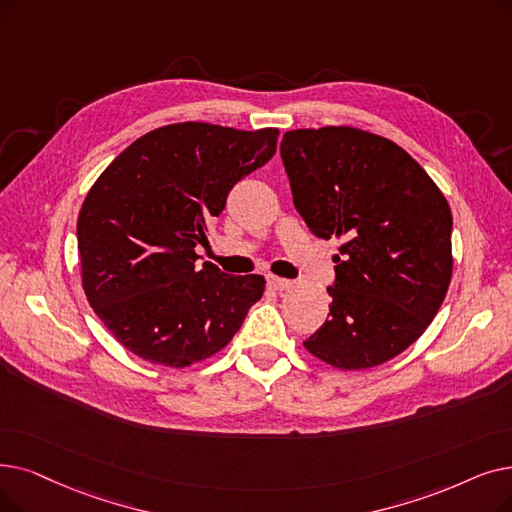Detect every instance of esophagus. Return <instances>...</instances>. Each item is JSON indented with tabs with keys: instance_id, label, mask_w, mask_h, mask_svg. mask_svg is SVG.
Listing matches in <instances>:
<instances>
[{
	"instance_id": "34e87169",
	"label": "esophagus",
	"mask_w": 512,
	"mask_h": 512,
	"mask_svg": "<svg viewBox=\"0 0 512 512\" xmlns=\"http://www.w3.org/2000/svg\"><path fill=\"white\" fill-rule=\"evenodd\" d=\"M265 280H268V286L270 288H274V291H288V288H291L293 286V282L291 280H286V278H278V276H268V278H265Z\"/></svg>"
}]
</instances>
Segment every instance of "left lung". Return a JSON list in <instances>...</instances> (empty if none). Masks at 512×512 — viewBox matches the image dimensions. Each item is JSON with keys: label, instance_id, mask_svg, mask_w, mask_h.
Returning <instances> with one entry per match:
<instances>
[{"label": "left lung", "instance_id": "1", "mask_svg": "<svg viewBox=\"0 0 512 512\" xmlns=\"http://www.w3.org/2000/svg\"><path fill=\"white\" fill-rule=\"evenodd\" d=\"M280 157L309 232L341 238L328 320L303 345L341 370L379 366L435 318L452 278V211L410 154L351 127L286 131Z\"/></svg>", "mask_w": 512, "mask_h": 512}]
</instances>
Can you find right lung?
<instances>
[{
    "label": "right lung",
    "instance_id": "right-lung-1",
    "mask_svg": "<svg viewBox=\"0 0 512 512\" xmlns=\"http://www.w3.org/2000/svg\"><path fill=\"white\" fill-rule=\"evenodd\" d=\"M278 129L211 123L159 127L106 167L77 219L87 301L115 339L152 364L211 358L263 295L259 274L205 261L211 221L230 190L276 152Z\"/></svg>",
    "mask_w": 512,
    "mask_h": 512
}]
</instances>
